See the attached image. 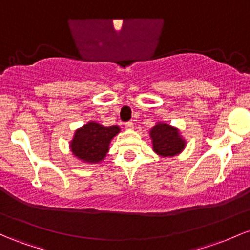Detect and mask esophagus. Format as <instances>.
I'll return each instance as SVG.
<instances>
[{"mask_svg":"<svg viewBox=\"0 0 250 250\" xmlns=\"http://www.w3.org/2000/svg\"><path fill=\"white\" fill-rule=\"evenodd\" d=\"M125 129H133V128H134V123L130 122V121H129V122L125 123Z\"/></svg>","mask_w":250,"mask_h":250,"instance_id":"34e87169","label":"esophagus"}]
</instances>
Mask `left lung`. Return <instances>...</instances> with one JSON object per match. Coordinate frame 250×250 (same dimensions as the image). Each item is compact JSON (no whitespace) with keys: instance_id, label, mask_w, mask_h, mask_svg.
<instances>
[{"instance_id":"1","label":"left lung","mask_w":250,"mask_h":250,"mask_svg":"<svg viewBox=\"0 0 250 250\" xmlns=\"http://www.w3.org/2000/svg\"><path fill=\"white\" fill-rule=\"evenodd\" d=\"M153 149L161 156H173L179 154L185 147V141L179 135L177 128L167 123H158L150 130Z\"/></svg>"}]
</instances>
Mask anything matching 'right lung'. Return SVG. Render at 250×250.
Segmentation results:
<instances>
[{
  "label": "right lung",
  "instance_id": "1",
  "mask_svg": "<svg viewBox=\"0 0 250 250\" xmlns=\"http://www.w3.org/2000/svg\"><path fill=\"white\" fill-rule=\"evenodd\" d=\"M117 133H120L117 125L103 127L92 121L76 130L70 145L71 150L81 160L86 163H100L105 158L109 144Z\"/></svg>",
  "mask_w": 250,
  "mask_h": 250
}]
</instances>
